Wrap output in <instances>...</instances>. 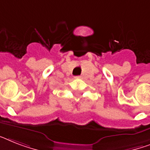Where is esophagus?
Here are the masks:
<instances>
[{"label": "esophagus", "mask_w": 150, "mask_h": 150, "mask_svg": "<svg viewBox=\"0 0 150 150\" xmlns=\"http://www.w3.org/2000/svg\"><path fill=\"white\" fill-rule=\"evenodd\" d=\"M75 79H81V76H75Z\"/></svg>", "instance_id": "34e87169"}]
</instances>
